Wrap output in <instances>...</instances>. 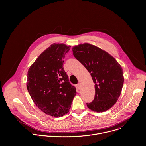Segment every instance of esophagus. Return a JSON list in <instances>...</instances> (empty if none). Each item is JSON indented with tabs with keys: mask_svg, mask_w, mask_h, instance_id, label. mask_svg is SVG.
I'll list each match as a JSON object with an SVG mask.
<instances>
[{
	"mask_svg": "<svg viewBox=\"0 0 146 146\" xmlns=\"http://www.w3.org/2000/svg\"><path fill=\"white\" fill-rule=\"evenodd\" d=\"M76 88H77V89H78V90H80V89H81L80 84L79 83L78 84H77V85H76Z\"/></svg>",
	"mask_w": 146,
	"mask_h": 146,
	"instance_id": "obj_1",
	"label": "esophagus"
}]
</instances>
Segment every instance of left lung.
I'll return each mask as SVG.
<instances>
[{
  "label": "left lung",
  "instance_id": "8db88e82",
  "mask_svg": "<svg viewBox=\"0 0 146 146\" xmlns=\"http://www.w3.org/2000/svg\"><path fill=\"white\" fill-rule=\"evenodd\" d=\"M74 56L90 73L95 84V97L86 104L92 111L104 112L115 104L121 94L124 74L121 65L109 53L89 43L74 46Z\"/></svg>",
  "mask_w": 146,
  "mask_h": 146
}]
</instances>
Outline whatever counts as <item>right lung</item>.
Segmentation results:
<instances>
[{
	"mask_svg": "<svg viewBox=\"0 0 146 146\" xmlns=\"http://www.w3.org/2000/svg\"><path fill=\"white\" fill-rule=\"evenodd\" d=\"M70 46L52 44L45 49L27 72V90L36 106L45 113L61 117L67 113L76 94L69 82L63 64Z\"/></svg>",
	"mask_w": 146,
	"mask_h": 146,
	"instance_id": "obj_1",
	"label": "right lung"
}]
</instances>
